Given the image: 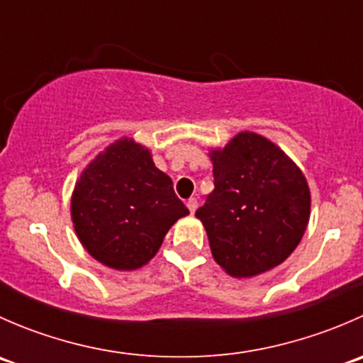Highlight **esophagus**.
I'll list each match as a JSON object with an SVG mask.
<instances>
[{
  "label": "esophagus",
  "mask_w": 363,
  "mask_h": 363,
  "mask_svg": "<svg viewBox=\"0 0 363 363\" xmlns=\"http://www.w3.org/2000/svg\"><path fill=\"white\" fill-rule=\"evenodd\" d=\"M186 205H188V208H189V212H195L196 211V207H199V200L196 199H189L188 202H186Z\"/></svg>",
  "instance_id": "obj_1"
}]
</instances>
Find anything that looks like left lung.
Listing matches in <instances>:
<instances>
[{
  "mask_svg": "<svg viewBox=\"0 0 363 363\" xmlns=\"http://www.w3.org/2000/svg\"><path fill=\"white\" fill-rule=\"evenodd\" d=\"M214 191L196 211L212 258L228 276L250 279L276 269L306 233L311 189L298 164L272 140L239 131L211 147Z\"/></svg>",
  "mask_w": 363,
  "mask_h": 363,
  "instance_id": "8db88e82",
  "label": "left lung"
}]
</instances>
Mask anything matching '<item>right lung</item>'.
Listing matches in <instances>:
<instances>
[{
	"mask_svg": "<svg viewBox=\"0 0 363 363\" xmlns=\"http://www.w3.org/2000/svg\"><path fill=\"white\" fill-rule=\"evenodd\" d=\"M188 214L151 149L130 137L113 140L82 168L69 199L84 250L123 272L147 265L168 230Z\"/></svg>",
	"mask_w": 363,
	"mask_h": 363,
	"instance_id": "add662e5",
	"label": "right lung"
}]
</instances>
